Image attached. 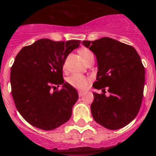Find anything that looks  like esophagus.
I'll return each mask as SVG.
<instances>
[{"label": "esophagus", "instance_id": "34e87169", "mask_svg": "<svg viewBox=\"0 0 156 156\" xmlns=\"http://www.w3.org/2000/svg\"><path fill=\"white\" fill-rule=\"evenodd\" d=\"M83 92H82V91H79L78 92V94H79V97H82L83 95Z\"/></svg>", "mask_w": 156, "mask_h": 156}]
</instances>
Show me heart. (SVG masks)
<instances>
[{
	"instance_id": "heart-1",
	"label": "heart",
	"mask_w": 156,
	"mask_h": 156,
	"mask_svg": "<svg viewBox=\"0 0 156 156\" xmlns=\"http://www.w3.org/2000/svg\"><path fill=\"white\" fill-rule=\"evenodd\" d=\"M78 53L85 62H87L90 58H94L93 52L88 48H81L79 50ZM65 67H66V65L64 64L63 68H65ZM90 81H91L90 78L80 75V74H73L67 79V83L70 86L76 88L77 90H86Z\"/></svg>"
}]
</instances>
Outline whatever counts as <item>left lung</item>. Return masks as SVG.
I'll list each match as a JSON object with an SVG mask.
<instances>
[{
  "label": "left lung",
  "instance_id": "1",
  "mask_svg": "<svg viewBox=\"0 0 156 156\" xmlns=\"http://www.w3.org/2000/svg\"><path fill=\"white\" fill-rule=\"evenodd\" d=\"M82 43L97 58L93 87L102 89L101 94L94 93V119L108 129L124 127L136 117L142 102L145 72L140 56L132 46L109 37ZM106 86L109 96L105 95Z\"/></svg>",
  "mask_w": 156,
  "mask_h": 156
}]
</instances>
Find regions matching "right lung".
Returning a JSON list of instances; mask_svg holds the SVG:
<instances>
[{
  "label": "right lung",
  "mask_w": 156,
  "mask_h": 156,
  "mask_svg": "<svg viewBox=\"0 0 156 156\" xmlns=\"http://www.w3.org/2000/svg\"><path fill=\"white\" fill-rule=\"evenodd\" d=\"M80 43L41 39L16 55L10 75L12 98L20 115L32 126L51 130L70 119L79 95L64 83L62 69ZM62 84L63 89L58 90Z\"/></svg>",
  "instance_id": "add662e5"
}]
</instances>
